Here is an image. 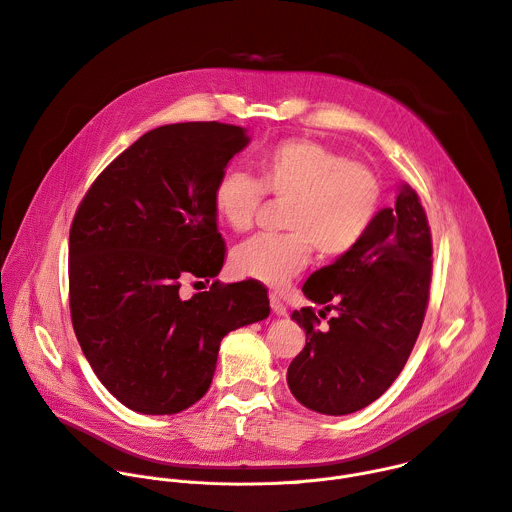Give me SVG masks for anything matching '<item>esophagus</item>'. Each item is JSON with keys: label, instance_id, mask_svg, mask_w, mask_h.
I'll return each instance as SVG.
<instances>
[{"label": "esophagus", "instance_id": "obj_1", "mask_svg": "<svg viewBox=\"0 0 512 512\" xmlns=\"http://www.w3.org/2000/svg\"><path fill=\"white\" fill-rule=\"evenodd\" d=\"M269 304H271V312H273L275 316H287V308H285V304H283L277 296H271V298H269Z\"/></svg>", "mask_w": 512, "mask_h": 512}]
</instances>
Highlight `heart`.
Masks as SVG:
<instances>
[{"label":"heart","mask_w":512,"mask_h":512,"mask_svg":"<svg viewBox=\"0 0 512 512\" xmlns=\"http://www.w3.org/2000/svg\"><path fill=\"white\" fill-rule=\"evenodd\" d=\"M259 178L231 168L218 178L214 212L227 229L243 233L265 192L287 200L285 235H255L231 253L237 277L267 287H285L302 273L312 249L324 259L350 253L371 229L381 200L377 174L360 162L344 160L314 139H283L257 156Z\"/></svg>","instance_id":"obj_1"}]
</instances>
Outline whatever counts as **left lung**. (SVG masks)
Returning a JSON list of instances; mask_svg holds the SVG:
<instances>
[{
    "label": "left lung",
    "instance_id": "left-lung-1",
    "mask_svg": "<svg viewBox=\"0 0 512 512\" xmlns=\"http://www.w3.org/2000/svg\"><path fill=\"white\" fill-rule=\"evenodd\" d=\"M431 281V233L417 192L401 184L362 241L314 271L304 296L334 310L320 330L312 308L291 314L306 330L287 385L304 407L348 415L377 401L399 377L419 336Z\"/></svg>",
    "mask_w": 512,
    "mask_h": 512
}]
</instances>
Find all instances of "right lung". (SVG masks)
Returning a JSON list of instances; mask_svg holds the SVG:
<instances>
[{
	"label": "right lung",
	"instance_id": "right-lung-1",
	"mask_svg": "<svg viewBox=\"0 0 512 512\" xmlns=\"http://www.w3.org/2000/svg\"><path fill=\"white\" fill-rule=\"evenodd\" d=\"M249 135L194 121L143 133L93 182L68 241L70 318L105 389L143 415H172L204 397L221 340L269 316L257 281L180 298L225 263L214 186Z\"/></svg>",
	"mask_w": 512,
	"mask_h": 512
}]
</instances>
